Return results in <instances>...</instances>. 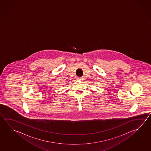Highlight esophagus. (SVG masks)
Wrapping results in <instances>:
<instances>
[{
	"mask_svg": "<svg viewBox=\"0 0 151 151\" xmlns=\"http://www.w3.org/2000/svg\"><path fill=\"white\" fill-rule=\"evenodd\" d=\"M77 79L81 81V80H83V78H82V77H78V78H77Z\"/></svg>",
	"mask_w": 151,
	"mask_h": 151,
	"instance_id": "esophagus-1",
	"label": "esophagus"
}]
</instances>
